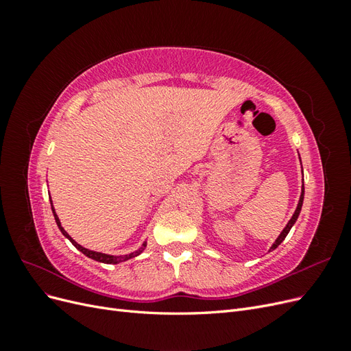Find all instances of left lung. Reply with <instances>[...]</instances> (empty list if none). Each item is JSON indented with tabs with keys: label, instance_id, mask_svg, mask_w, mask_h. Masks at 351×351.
Returning a JSON list of instances; mask_svg holds the SVG:
<instances>
[{
	"label": "left lung",
	"instance_id": "8db88e82",
	"mask_svg": "<svg viewBox=\"0 0 351 351\" xmlns=\"http://www.w3.org/2000/svg\"><path fill=\"white\" fill-rule=\"evenodd\" d=\"M303 197H304V187H302L300 200H299V205H297V209H295V212H294V215H293L291 219L289 221V224H287V227L282 230V232L280 234V237L277 239V241H275V243L272 244L271 250H272V249H277V247L280 246V244L284 241V239L287 237V234H289V232H290V230H291V227L294 226V222L297 221V218H299V214H300V210H302V205H303Z\"/></svg>",
	"mask_w": 351,
	"mask_h": 351
}]
</instances>
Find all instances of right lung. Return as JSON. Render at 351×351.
<instances>
[{"label":"right lung","mask_w":351,"mask_h":351,"mask_svg":"<svg viewBox=\"0 0 351 351\" xmlns=\"http://www.w3.org/2000/svg\"><path fill=\"white\" fill-rule=\"evenodd\" d=\"M52 212H54V208H52ZM54 218H56V221H57V226H58V228L61 230V232L62 234H64L73 244L74 246H76L83 254H86L88 258H92V259H95V261H98V262H104V263H119V262H123V261H127V259H130V258H134V256H137V254H141L143 250H145V246H146V243H143V246L139 249V250H136V252H133V253H130V254H124V256H110V254H105V253H99V252H92V250H88V249H84V247H82L80 244H77L76 241H74L67 232H66V230L61 227V224H60V219H58V217H57V214L54 212Z\"/></svg>","instance_id":"obj_1"}]
</instances>
